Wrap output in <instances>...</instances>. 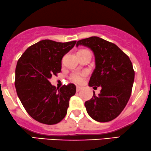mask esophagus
<instances>
[{
    "mask_svg": "<svg viewBox=\"0 0 151 151\" xmlns=\"http://www.w3.org/2000/svg\"><path fill=\"white\" fill-rule=\"evenodd\" d=\"M81 87L77 86V88H76V90H77V92H79V91H81Z\"/></svg>",
    "mask_w": 151,
    "mask_h": 151,
    "instance_id": "1",
    "label": "esophagus"
}]
</instances>
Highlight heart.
<instances>
[{
    "label": "heart",
    "mask_w": 151,
    "mask_h": 151,
    "mask_svg": "<svg viewBox=\"0 0 151 151\" xmlns=\"http://www.w3.org/2000/svg\"><path fill=\"white\" fill-rule=\"evenodd\" d=\"M86 74V72H74L71 75V79L76 83H81L84 80Z\"/></svg>",
    "instance_id": "1"
}]
</instances>
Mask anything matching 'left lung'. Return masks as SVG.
Listing matches in <instances>:
<instances>
[{
	"instance_id": "obj_1",
	"label": "left lung",
	"mask_w": 151,
	"mask_h": 151,
	"mask_svg": "<svg viewBox=\"0 0 151 151\" xmlns=\"http://www.w3.org/2000/svg\"><path fill=\"white\" fill-rule=\"evenodd\" d=\"M79 45L88 47L95 55V69L89 86L102 88L100 94L95 95L93 91V98L85 102L87 113L100 123L112 121L130 98L134 79L132 63L118 46L100 37L81 40L77 43V47Z\"/></svg>"
}]
</instances>
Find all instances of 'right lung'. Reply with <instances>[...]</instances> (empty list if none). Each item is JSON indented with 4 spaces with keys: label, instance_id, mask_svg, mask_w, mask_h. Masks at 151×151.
Instances as JSON below:
<instances>
[{
    "label": "right lung",
    "instance_id": "add662e5",
    "mask_svg": "<svg viewBox=\"0 0 151 151\" xmlns=\"http://www.w3.org/2000/svg\"><path fill=\"white\" fill-rule=\"evenodd\" d=\"M76 42L44 40L28 47L18 60L14 82L17 95L27 113L40 123L53 125L66 115L75 85L58 89L49 79L61 71L63 57Z\"/></svg>",
    "mask_w": 151,
    "mask_h": 151
}]
</instances>
